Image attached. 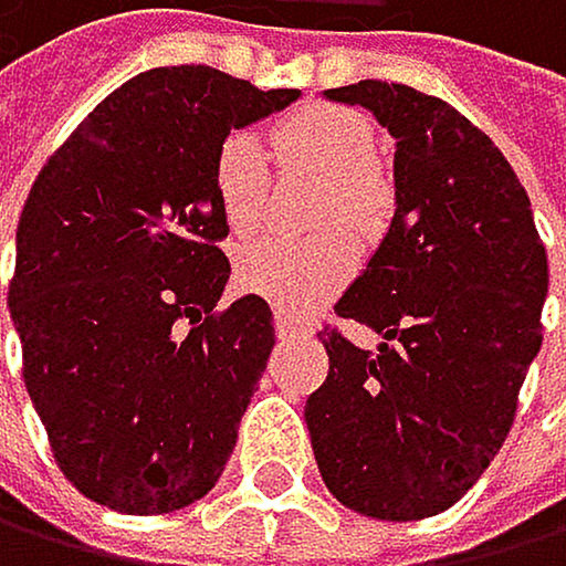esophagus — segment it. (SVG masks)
<instances>
[{"label":"esophagus","instance_id":"34e87169","mask_svg":"<svg viewBox=\"0 0 566 566\" xmlns=\"http://www.w3.org/2000/svg\"><path fill=\"white\" fill-rule=\"evenodd\" d=\"M274 334H277L281 340H289V337H298V334H306V326H302V319H295L292 313L277 310V313H274Z\"/></svg>","mask_w":566,"mask_h":566}]
</instances>
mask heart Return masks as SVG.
Masks as SVG:
<instances>
[{
	"label": "heart",
	"mask_w": 566,
	"mask_h": 566,
	"mask_svg": "<svg viewBox=\"0 0 566 566\" xmlns=\"http://www.w3.org/2000/svg\"><path fill=\"white\" fill-rule=\"evenodd\" d=\"M281 163L306 166L331 177V195L319 205V226L368 232L386 208V190L376 177V132L340 107H302L271 135ZM214 201L232 235H250L264 222L268 205V153L250 132L222 138L211 163ZM355 268V247L344 232H326L310 243L260 240L240 253L235 277L250 295L268 298L285 313H302L334 295Z\"/></svg>",
	"instance_id": "1"
}]
</instances>
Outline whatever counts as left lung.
Returning <instances> with one entry per match:
<instances>
[{
  "label": "left lung",
  "instance_id": "1",
  "mask_svg": "<svg viewBox=\"0 0 566 566\" xmlns=\"http://www.w3.org/2000/svg\"><path fill=\"white\" fill-rule=\"evenodd\" d=\"M326 99L392 135V219L337 316L382 337L326 334L331 376L306 400L313 455L358 515L417 522L491 467L543 344L546 250L497 145L446 99L361 78Z\"/></svg>",
  "mask_w": 566,
  "mask_h": 566
}]
</instances>
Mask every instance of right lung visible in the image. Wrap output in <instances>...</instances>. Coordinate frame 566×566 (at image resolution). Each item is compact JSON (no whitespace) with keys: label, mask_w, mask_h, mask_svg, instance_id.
I'll list each match as a JSON object with an SVG mask.
<instances>
[{"label":"right lung","mask_w":566,"mask_h":566,"mask_svg":"<svg viewBox=\"0 0 566 566\" xmlns=\"http://www.w3.org/2000/svg\"><path fill=\"white\" fill-rule=\"evenodd\" d=\"M208 65L149 69L48 159L17 226L9 316L62 473L124 515L205 497L274 347L260 295L219 306L226 135L295 104Z\"/></svg>","instance_id":"right-lung-1"}]
</instances>
